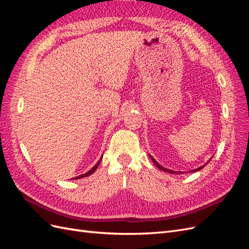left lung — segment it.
Returning <instances> with one entry per match:
<instances>
[{"label": "left lung", "mask_w": 249, "mask_h": 249, "mask_svg": "<svg viewBox=\"0 0 249 249\" xmlns=\"http://www.w3.org/2000/svg\"><path fill=\"white\" fill-rule=\"evenodd\" d=\"M150 157V159H152V161L155 163V165L156 166L159 168V169H161L162 171H164V172H168V173H175V175H178V173H182V172H178V171H173V170H170V169H167V168H165V167H163V166H161L160 164H158V162L154 159V158L152 157V156H149ZM208 163H209V161H208ZM206 166V164L205 165H202V166H200V167H198V168H196V169H193V170H191L192 172H195V171H198V170H200V169H202L203 167Z\"/></svg>", "instance_id": "8db88e82"}]
</instances>
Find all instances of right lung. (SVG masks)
Listing matches in <instances>:
<instances>
[{"label":"right lung","instance_id":"right-lung-1","mask_svg":"<svg viewBox=\"0 0 249 249\" xmlns=\"http://www.w3.org/2000/svg\"><path fill=\"white\" fill-rule=\"evenodd\" d=\"M102 159H103V157L101 158V159H100V161L99 162H97L96 164H95V166L94 167H92L91 169H90L88 172H86V173H84V175H81V176H79V177H77L76 178H85V177H88V176H90V175H91V173H93L95 170H96V168H97V166H99V165H100V163H101V161H102Z\"/></svg>","mask_w":249,"mask_h":249}]
</instances>
